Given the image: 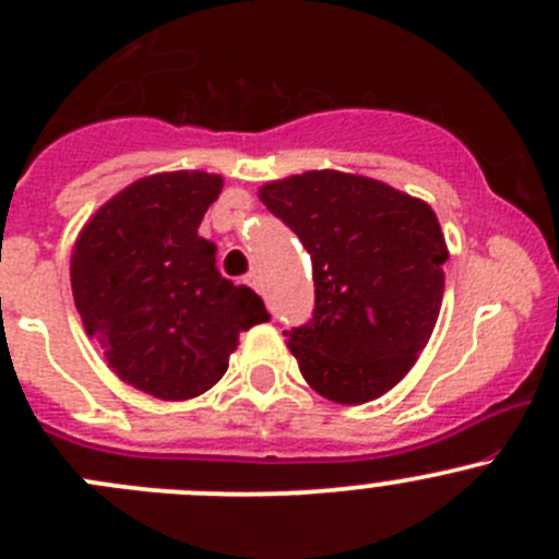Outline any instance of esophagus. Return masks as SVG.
<instances>
[{"label":"esophagus","mask_w":559,"mask_h":559,"mask_svg":"<svg viewBox=\"0 0 559 559\" xmlns=\"http://www.w3.org/2000/svg\"><path fill=\"white\" fill-rule=\"evenodd\" d=\"M246 284L251 286V289L262 292V278H259V273H248V275H246Z\"/></svg>","instance_id":"1"}]
</instances>
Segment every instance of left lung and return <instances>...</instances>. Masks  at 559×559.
I'll list each match as a JSON object with an SVG mask.
<instances>
[{
	"instance_id": "8db88e82",
	"label": "left lung",
	"mask_w": 559,
	"mask_h": 559,
	"mask_svg": "<svg viewBox=\"0 0 559 559\" xmlns=\"http://www.w3.org/2000/svg\"><path fill=\"white\" fill-rule=\"evenodd\" d=\"M313 264V316L286 332L302 379L332 403L381 397L432 335L449 251L427 202L381 180L313 170L259 189Z\"/></svg>"
}]
</instances>
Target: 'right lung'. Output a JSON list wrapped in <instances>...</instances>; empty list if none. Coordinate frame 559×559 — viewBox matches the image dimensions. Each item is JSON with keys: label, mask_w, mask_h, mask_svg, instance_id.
Masks as SVG:
<instances>
[{"label": "right lung", "mask_w": 559, "mask_h": 559, "mask_svg": "<svg viewBox=\"0 0 559 559\" xmlns=\"http://www.w3.org/2000/svg\"><path fill=\"white\" fill-rule=\"evenodd\" d=\"M222 175L162 173L127 186L83 227L72 297L88 335L127 384L189 400L227 373L240 332L270 319L262 297L216 267L197 235Z\"/></svg>", "instance_id": "obj_1"}]
</instances>
